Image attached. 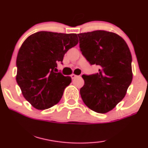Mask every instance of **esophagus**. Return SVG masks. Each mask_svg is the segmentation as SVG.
<instances>
[{
	"instance_id": "esophagus-1",
	"label": "esophagus",
	"mask_w": 148,
	"mask_h": 148,
	"mask_svg": "<svg viewBox=\"0 0 148 148\" xmlns=\"http://www.w3.org/2000/svg\"><path fill=\"white\" fill-rule=\"evenodd\" d=\"M71 78L73 79H75L77 77V75H75V74H71Z\"/></svg>"
}]
</instances>
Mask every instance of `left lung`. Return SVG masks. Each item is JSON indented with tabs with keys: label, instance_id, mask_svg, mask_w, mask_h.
I'll return each mask as SVG.
<instances>
[{
	"label": "left lung",
	"instance_id": "8db88e82",
	"mask_svg": "<svg viewBox=\"0 0 148 148\" xmlns=\"http://www.w3.org/2000/svg\"><path fill=\"white\" fill-rule=\"evenodd\" d=\"M77 35L82 54L90 64L99 66L97 73L82 75L80 95L88 107L105 114L124 99L131 84V53L126 41L114 32L95 30Z\"/></svg>",
	"mask_w": 148,
	"mask_h": 148
}]
</instances>
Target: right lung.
Masks as SVG:
<instances>
[{
	"label": "right lung",
	"mask_w": 148,
	"mask_h": 148,
	"mask_svg": "<svg viewBox=\"0 0 148 148\" xmlns=\"http://www.w3.org/2000/svg\"><path fill=\"white\" fill-rule=\"evenodd\" d=\"M78 41L76 34L41 31L22 43L16 60V81L24 97L34 108L44 110L60 101L71 77L56 73V67Z\"/></svg>",
	"instance_id": "add662e5"
}]
</instances>
